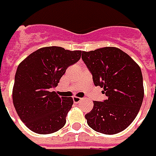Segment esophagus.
Returning a JSON list of instances; mask_svg holds the SVG:
<instances>
[{
  "label": "esophagus",
  "mask_w": 156,
  "mask_h": 156,
  "mask_svg": "<svg viewBox=\"0 0 156 156\" xmlns=\"http://www.w3.org/2000/svg\"><path fill=\"white\" fill-rule=\"evenodd\" d=\"M81 100H82V98H78V97H73V101H74L75 103H78V102H80Z\"/></svg>",
  "instance_id": "esophagus-1"
}]
</instances>
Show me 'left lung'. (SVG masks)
Returning <instances> with one entry per match:
<instances>
[{
  "label": "left lung",
  "mask_w": 156,
  "mask_h": 156,
  "mask_svg": "<svg viewBox=\"0 0 156 156\" xmlns=\"http://www.w3.org/2000/svg\"><path fill=\"white\" fill-rule=\"evenodd\" d=\"M82 60L92 75L94 85L103 88L108 98L94 101L86 114L87 124L95 131L115 134L127 129L136 118L144 99L140 67L125 52L105 47L82 52Z\"/></svg>",
  "instance_id": "8db88e82"
}]
</instances>
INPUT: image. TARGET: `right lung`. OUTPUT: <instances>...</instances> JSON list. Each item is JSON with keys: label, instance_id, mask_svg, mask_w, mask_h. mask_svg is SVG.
I'll list each match as a JSON object with an SVG mask.
<instances>
[{"label": "right lung", "instance_id": "obj_1", "mask_svg": "<svg viewBox=\"0 0 156 156\" xmlns=\"http://www.w3.org/2000/svg\"><path fill=\"white\" fill-rule=\"evenodd\" d=\"M80 56V50L52 46L37 49L19 64L13 86V104L21 120L33 132L48 134L65 126L73 99L59 98L52 89Z\"/></svg>", "mask_w": 156, "mask_h": 156}]
</instances>
